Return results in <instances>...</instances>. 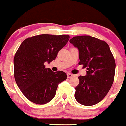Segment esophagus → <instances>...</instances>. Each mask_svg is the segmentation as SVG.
<instances>
[{
  "mask_svg": "<svg viewBox=\"0 0 126 126\" xmlns=\"http://www.w3.org/2000/svg\"><path fill=\"white\" fill-rule=\"evenodd\" d=\"M66 75H67L68 78H71V77H72L74 76V75L72 74H70V73H67V74H66Z\"/></svg>",
  "mask_w": 126,
  "mask_h": 126,
  "instance_id": "34e87169",
  "label": "esophagus"
}]
</instances>
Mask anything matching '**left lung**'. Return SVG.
Listing matches in <instances>:
<instances>
[{
  "instance_id": "8db88e82",
  "label": "left lung",
  "mask_w": 126,
  "mask_h": 126,
  "mask_svg": "<svg viewBox=\"0 0 126 126\" xmlns=\"http://www.w3.org/2000/svg\"><path fill=\"white\" fill-rule=\"evenodd\" d=\"M70 42L79 49V64L87 68L86 76H79L75 98L85 106L96 105L105 97L113 82L115 62L109 46L89 35L77 36Z\"/></svg>"
}]
</instances>
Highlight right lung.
Masks as SVG:
<instances>
[{
  "mask_svg": "<svg viewBox=\"0 0 126 126\" xmlns=\"http://www.w3.org/2000/svg\"><path fill=\"white\" fill-rule=\"evenodd\" d=\"M70 39L68 35L42 34L25 39L14 58V74L17 86L28 100L39 105L51 101L60 83L67 79L62 71L46 68Z\"/></svg>",
  "mask_w": 126,
  "mask_h": 126,
  "instance_id": "obj_1",
  "label": "right lung"
}]
</instances>
